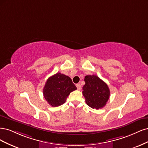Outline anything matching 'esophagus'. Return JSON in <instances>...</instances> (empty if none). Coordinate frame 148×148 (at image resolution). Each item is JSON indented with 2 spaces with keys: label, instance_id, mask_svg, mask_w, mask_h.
<instances>
[{
  "label": "esophagus",
  "instance_id": "34e87169",
  "mask_svg": "<svg viewBox=\"0 0 148 148\" xmlns=\"http://www.w3.org/2000/svg\"><path fill=\"white\" fill-rule=\"evenodd\" d=\"M76 87H77V90H81V85L79 84H76Z\"/></svg>",
  "mask_w": 148,
  "mask_h": 148
}]
</instances>
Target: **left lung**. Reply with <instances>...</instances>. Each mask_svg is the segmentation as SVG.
Segmentation results:
<instances>
[{
    "instance_id": "1",
    "label": "left lung",
    "mask_w": 148,
    "mask_h": 148,
    "mask_svg": "<svg viewBox=\"0 0 148 148\" xmlns=\"http://www.w3.org/2000/svg\"><path fill=\"white\" fill-rule=\"evenodd\" d=\"M84 81L82 93L87 105L96 109L103 108L110 96L108 85L95 75H86Z\"/></svg>"
}]
</instances>
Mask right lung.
<instances>
[{"instance_id":"obj_1","label":"right lung","mask_w":148,"mask_h":148,"mask_svg":"<svg viewBox=\"0 0 148 148\" xmlns=\"http://www.w3.org/2000/svg\"><path fill=\"white\" fill-rule=\"evenodd\" d=\"M76 89L69 77L58 73L47 79L43 94L50 106L57 107L64 104L70 93Z\"/></svg>"}]
</instances>
